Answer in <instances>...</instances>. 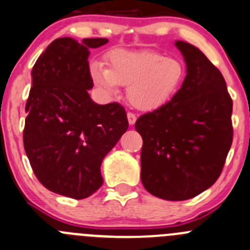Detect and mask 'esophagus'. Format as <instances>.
<instances>
[{"label":"esophagus","instance_id":"esophagus-1","mask_svg":"<svg viewBox=\"0 0 250 250\" xmlns=\"http://www.w3.org/2000/svg\"><path fill=\"white\" fill-rule=\"evenodd\" d=\"M127 121H129L130 125H134L136 123V115L132 113H127Z\"/></svg>","mask_w":250,"mask_h":250}]
</instances>
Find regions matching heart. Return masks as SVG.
<instances>
[{"instance_id":"heart-1","label":"heart","mask_w":250,"mask_h":250,"mask_svg":"<svg viewBox=\"0 0 250 250\" xmlns=\"http://www.w3.org/2000/svg\"><path fill=\"white\" fill-rule=\"evenodd\" d=\"M106 68L98 61L89 65V76L103 96H116L127 85L126 97L139 110L151 111L167 104L185 78V67L175 56L152 50H114L105 56Z\"/></svg>"}]
</instances>
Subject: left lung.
<instances>
[{
    "label": "left lung",
    "mask_w": 250,
    "mask_h": 250,
    "mask_svg": "<svg viewBox=\"0 0 250 250\" xmlns=\"http://www.w3.org/2000/svg\"><path fill=\"white\" fill-rule=\"evenodd\" d=\"M187 76L172 101L135 123L142 136L141 182L149 194L182 201L208 189L232 145V99L204 52L177 40Z\"/></svg>",
    "instance_id": "obj_1"
}]
</instances>
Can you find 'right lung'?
Instances as JSON below:
<instances>
[{"instance_id": "obj_1", "label": "right lung", "mask_w": 250, "mask_h": 250, "mask_svg": "<svg viewBox=\"0 0 250 250\" xmlns=\"http://www.w3.org/2000/svg\"><path fill=\"white\" fill-rule=\"evenodd\" d=\"M108 39L59 38L32 70L23 142L33 172L50 191L88 198L103 184L104 157L129 127L120 104L92 101L88 58Z\"/></svg>"}]
</instances>
